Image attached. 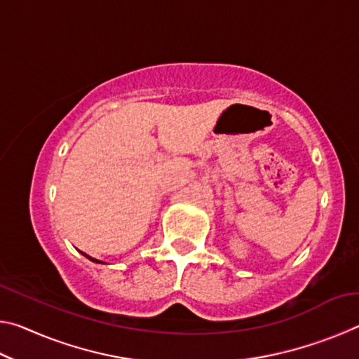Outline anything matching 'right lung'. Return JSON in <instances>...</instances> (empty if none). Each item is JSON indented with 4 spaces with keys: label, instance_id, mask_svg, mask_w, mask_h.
<instances>
[{
    "label": "right lung",
    "instance_id": "right-lung-1",
    "mask_svg": "<svg viewBox=\"0 0 359 359\" xmlns=\"http://www.w3.org/2000/svg\"><path fill=\"white\" fill-rule=\"evenodd\" d=\"M85 255V253H83ZM85 257H87L88 259H92V261H95V263H101V261H98V259H95V258H92V257H88V255H85Z\"/></svg>",
    "mask_w": 359,
    "mask_h": 359
}]
</instances>
